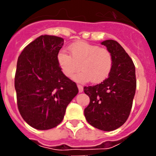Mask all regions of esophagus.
<instances>
[{
    "mask_svg": "<svg viewBox=\"0 0 156 156\" xmlns=\"http://www.w3.org/2000/svg\"><path fill=\"white\" fill-rule=\"evenodd\" d=\"M78 88L79 93H82L83 90H84V88H83V86L81 85V84H78Z\"/></svg>",
    "mask_w": 156,
    "mask_h": 156,
    "instance_id": "esophagus-1",
    "label": "esophagus"
}]
</instances>
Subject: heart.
<instances>
[{
  "label": "heart",
  "instance_id": "b5f03b06",
  "mask_svg": "<svg viewBox=\"0 0 156 156\" xmlns=\"http://www.w3.org/2000/svg\"><path fill=\"white\" fill-rule=\"evenodd\" d=\"M71 56L64 50L57 54V62L64 75L68 78L81 69L79 73L73 77L80 82L94 83L104 81L109 75L112 67V56L105 48L95 44L79 41L69 46Z\"/></svg>",
  "mask_w": 156,
  "mask_h": 156
}]
</instances>
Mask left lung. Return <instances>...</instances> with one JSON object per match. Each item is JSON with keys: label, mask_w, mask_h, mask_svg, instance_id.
Here are the masks:
<instances>
[{"label": "left lung", "mask_w": 156, "mask_h": 156, "mask_svg": "<svg viewBox=\"0 0 156 156\" xmlns=\"http://www.w3.org/2000/svg\"><path fill=\"white\" fill-rule=\"evenodd\" d=\"M101 44L111 53L112 67L103 82L84 87L90 97L84 116L93 127L111 131L123 125L130 115L136 87L135 66L116 41L106 40Z\"/></svg>", "instance_id": "1"}]
</instances>
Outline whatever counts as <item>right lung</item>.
I'll return each instance as SVG.
<instances>
[{"label":"right lung","instance_id":"obj_1","mask_svg":"<svg viewBox=\"0 0 156 156\" xmlns=\"http://www.w3.org/2000/svg\"><path fill=\"white\" fill-rule=\"evenodd\" d=\"M64 40L41 35L24 48L15 75L19 111L25 122L37 130L56 127L67 106L78 94L76 84L67 78L57 62Z\"/></svg>","mask_w":156,"mask_h":156}]
</instances>
